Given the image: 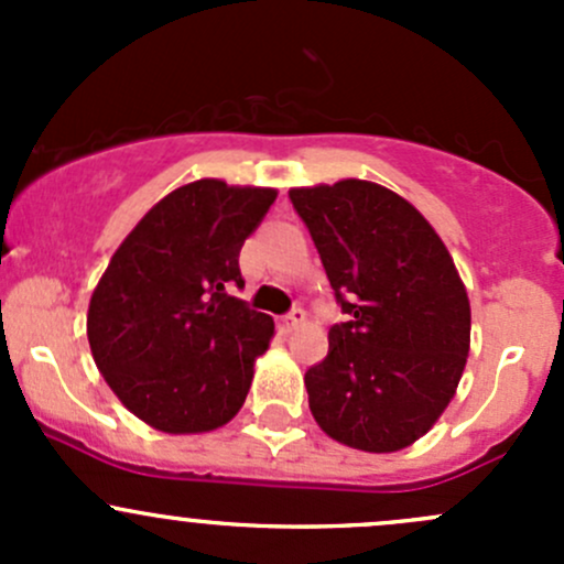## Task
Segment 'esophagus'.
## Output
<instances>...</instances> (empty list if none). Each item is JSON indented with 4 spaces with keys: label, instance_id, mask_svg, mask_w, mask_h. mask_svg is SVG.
I'll return each instance as SVG.
<instances>
[{
    "label": "esophagus",
    "instance_id": "obj_1",
    "mask_svg": "<svg viewBox=\"0 0 564 564\" xmlns=\"http://www.w3.org/2000/svg\"><path fill=\"white\" fill-rule=\"evenodd\" d=\"M303 322H305V311L303 308H292L286 316H281V327L283 329H294L297 324H303Z\"/></svg>",
    "mask_w": 564,
    "mask_h": 564
}]
</instances>
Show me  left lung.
<instances>
[{
    "instance_id": "8db88e82",
    "label": "left lung",
    "mask_w": 564,
    "mask_h": 564,
    "mask_svg": "<svg viewBox=\"0 0 564 564\" xmlns=\"http://www.w3.org/2000/svg\"><path fill=\"white\" fill-rule=\"evenodd\" d=\"M289 198L349 314L305 371L311 414L346 447L403 451L442 417L469 355V297L451 250L377 182L292 187Z\"/></svg>"
}]
</instances>
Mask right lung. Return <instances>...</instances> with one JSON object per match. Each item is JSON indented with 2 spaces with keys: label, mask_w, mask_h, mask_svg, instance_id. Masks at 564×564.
Segmentation results:
<instances>
[{
  "label": "right lung",
  "mask_w": 564,
  "mask_h": 564,
  "mask_svg": "<svg viewBox=\"0 0 564 564\" xmlns=\"http://www.w3.org/2000/svg\"><path fill=\"white\" fill-rule=\"evenodd\" d=\"M275 187L196 180L163 196L108 261L87 314L95 366L128 412L204 434L246 403L275 322L231 297L240 250Z\"/></svg>",
  "instance_id": "obj_1"
}]
</instances>
